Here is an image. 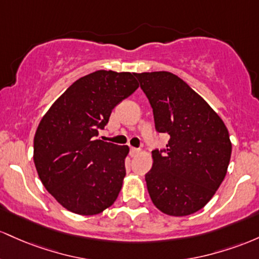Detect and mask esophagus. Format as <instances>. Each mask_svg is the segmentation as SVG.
Here are the masks:
<instances>
[{"label":"esophagus","mask_w":259,"mask_h":259,"mask_svg":"<svg viewBox=\"0 0 259 259\" xmlns=\"http://www.w3.org/2000/svg\"><path fill=\"white\" fill-rule=\"evenodd\" d=\"M139 153H141V149H137V148H133V147L131 148V155L132 156H136Z\"/></svg>","instance_id":"1"}]
</instances>
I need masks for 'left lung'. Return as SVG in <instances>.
Wrapping results in <instances>:
<instances>
[{
    "mask_svg": "<svg viewBox=\"0 0 259 259\" xmlns=\"http://www.w3.org/2000/svg\"><path fill=\"white\" fill-rule=\"evenodd\" d=\"M149 99L158 132L170 135L166 153L153 150L145 175L148 192L159 210L186 217L211 199L228 172L229 131L198 93L171 72L135 73Z\"/></svg>",
    "mask_w": 259,
    "mask_h": 259,
    "instance_id": "left-lung-1",
    "label": "left lung"
}]
</instances>
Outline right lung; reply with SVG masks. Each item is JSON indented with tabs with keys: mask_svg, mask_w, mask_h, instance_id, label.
Masks as SVG:
<instances>
[{
	"mask_svg": "<svg viewBox=\"0 0 259 259\" xmlns=\"http://www.w3.org/2000/svg\"><path fill=\"white\" fill-rule=\"evenodd\" d=\"M138 87L135 73L93 72L42 116L34 136V164L44 187L67 210L97 215L117 199L130 148L97 138L98 130Z\"/></svg>",
	"mask_w": 259,
	"mask_h": 259,
	"instance_id": "right-lung-1",
	"label": "right lung"
}]
</instances>
